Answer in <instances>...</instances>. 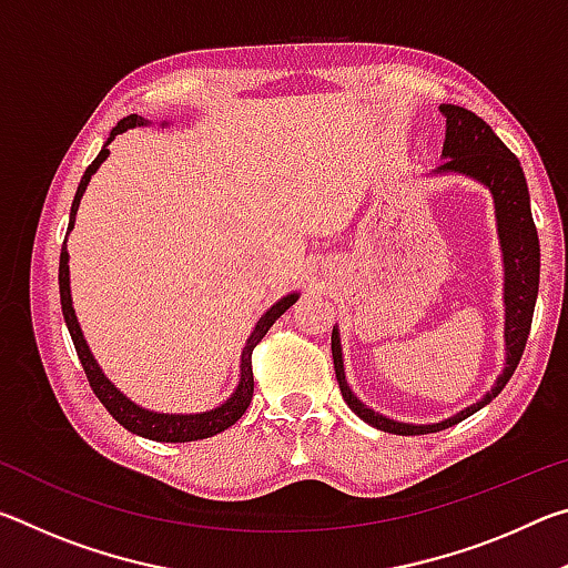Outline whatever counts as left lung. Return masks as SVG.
I'll list each match as a JSON object with an SVG mask.
<instances>
[{
    "instance_id": "obj_1",
    "label": "left lung",
    "mask_w": 568,
    "mask_h": 568,
    "mask_svg": "<svg viewBox=\"0 0 568 568\" xmlns=\"http://www.w3.org/2000/svg\"><path fill=\"white\" fill-rule=\"evenodd\" d=\"M440 114L446 118V140H444V165L434 170V175H464L484 185L494 197L496 210V233L501 243L504 255V343H506V363L501 376L496 378L491 390L484 398L476 400L474 406L458 410L456 416L444 418L438 423H403L393 420L383 413L373 410L371 406L355 396L353 388L345 381L343 368V348H341V331L333 325L331 351L335 378L343 393V400L348 408L368 426L386 430L396 436H423L436 434L448 426H456L476 410L488 406L498 393L504 390L508 378L514 376L518 361H521L528 331H531L534 305L538 295V267H541V250H538V235L531 217V197H528L526 178L521 162L508 150L496 132L488 124L466 108L458 104H440Z\"/></svg>"
}]
</instances>
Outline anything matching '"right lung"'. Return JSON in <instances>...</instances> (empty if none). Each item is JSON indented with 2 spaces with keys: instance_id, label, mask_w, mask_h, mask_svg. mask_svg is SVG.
Here are the masks:
<instances>
[{
  "instance_id": "add662e5",
  "label": "right lung",
  "mask_w": 568,
  "mask_h": 568,
  "mask_svg": "<svg viewBox=\"0 0 568 568\" xmlns=\"http://www.w3.org/2000/svg\"><path fill=\"white\" fill-rule=\"evenodd\" d=\"M145 124H150V120L140 118V114H130V118L120 120L112 128L108 142H104L102 150H100V155L92 160V165L88 170H84V175L80 180V187H77V195L72 200L70 225H67V235H64L62 253H60V301H62V315H64L67 331H70V335H72L74 351H77V355H80V363H82L84 373H88V381H90V386L94 390V396H98L102 406L110 410V416L118 420L120 426L128 428L130 434H138L142 438L160 440V444H187V440H200V438H210V436L223 434L225 428L233 426V423L247 410L250 400H253V363H250V355H253L255 345L263 341V335L271 331V325L277 318H281V315L287 311V307H291L301 295L287 293V295H283L281 301L267 307V311L261 315V321L255 323L253 333H250V338L245 341L243 355H240V378H237V386L233 390V396L220 403V406H215V408L200 410V413H160V410H150L145 406H140V403L130 400L118 386H114V383L108 376H104V371L100 368V363L94 361V355L90 351L88 341H84V333L80 328V323H77V315H74V307H72L70 253H67V237H70V233H72L77 210H80V200L84 195V190H88L92 175L100 170L102 162L110 158V150H108L110 142L118 138V134L128 132L132 128H145ZM165 124L168 122H162V128H165Z\"/></svg>"
}]
</instances>
